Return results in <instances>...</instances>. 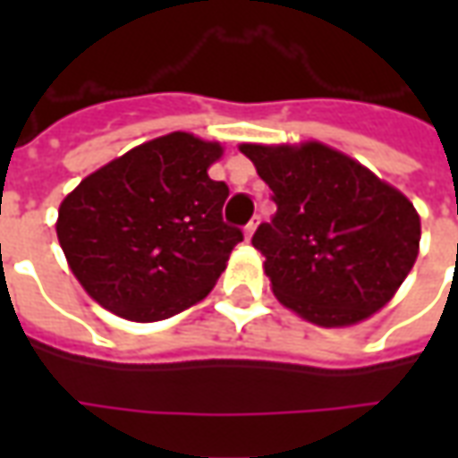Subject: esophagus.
Instances as JSON below:
<instances>
[{
  "instance_id": "1",
  "label": "esophagus",
  "mask_w": 458,
  "mask_h": 458,
  "mask_svg": "<svg viewBox=\"0 0 458 458\" xmlns=\"http://www.w3.org/2000/svg\"><path fill=\"white\" fill-rule=\"evenodd\" d=\"M255 228H258V220H250L248 225H245V238H252V233H255Z\"/></svg>"
}]
</instances>
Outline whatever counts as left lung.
Segmentation results:
<instances>
[{
	"mask_svg": "<svg viewBox=\"0 0 458 458\" xmlns=\"http://www.w3.org/2000/svg\"><path fill=\"white\" fill-rule=\"evenodd\" d=\"M277 213L252 245L284 307L318 327H351L383 309L420 250V216L393 186L341 151L242 144Z\"/></svg>",
	"mask_w": 458,
	"mask_h": 458,
	"instance_id": "obj_1",
	"label": "left lung"
}]
</instances>
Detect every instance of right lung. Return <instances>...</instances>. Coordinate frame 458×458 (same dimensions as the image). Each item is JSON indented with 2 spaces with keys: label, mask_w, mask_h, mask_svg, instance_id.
<instances>
[{
  "label": "right lung",
  "mask_w": 458,
  "mask_h": 458,
  "mask_svg": "<svg viewBox=\"0 0 458 458\" xmlns=\"http://www.w3.org/2000/svg\"><path fill=\"white\" fill-rule=\"evenodd\" d=\"M220 144L171 131L90 174L58 210V242L85 292L130 321H161L208 294L242 230L223 220Z\"/></svg>",
  "instance_id": "1"
}]
</instances>
